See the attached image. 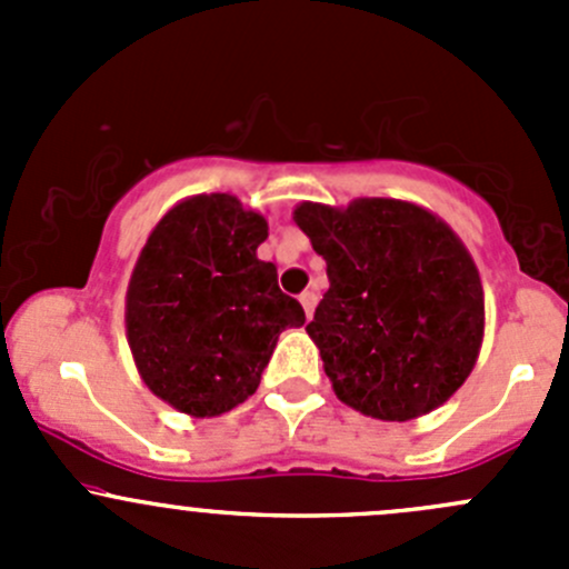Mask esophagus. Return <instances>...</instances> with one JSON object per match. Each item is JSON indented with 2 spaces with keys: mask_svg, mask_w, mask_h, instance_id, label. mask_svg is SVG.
<instances>
[{
  "mask_svg": "<svg viewBox=\"0 0 569 569\" xmlns=\"http://www.w3.org/2000/svg\"><path fill=\"white\" fill-rule=\"evenodd\" d=\"M300 302H302V308H306V317L311 319L313 317V308H317V295H313V291H302Z\"/></svg>",
  "mask_w": 569,
  "mask_h": 569,
  "instance_id": "34e87169",
  "label": "esophagus"
}]
</instances>
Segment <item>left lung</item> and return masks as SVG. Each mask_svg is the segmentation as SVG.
I'll list each match as a JSON object with an SVG mask.
<instances>
[{
    "label": "left lung",
    "instance_id": "1",
    "mask_svg": "<svg viewBox=\"0 0 569 569\" xmlns=\"http://www.w3.org/2000/svg\"><path fill=\"white\" fill-rule=\"evenodd\" d=\"M295 222L327 261L330 289L306 330L338 399L412 421L460 391L485 338V289L462 239L393 198L306 200Z\"/></svg>",
    "mask_w": 569,
    "mask_h": 569
}]
</instances>
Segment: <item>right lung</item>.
<instances>
[{
    "label": "right lung",
    "mask_w": 569,
    "mask_h": 569,
    "mask_svg": "<svg viewBox=\"0 0 569 569\" xmlns=\"http://www.w3.org/2000/svg\"><path fill=\"white\" fill-rule=\"evenodd\" d=\"M263 214L233 194H192L148 237L126 291V338L148 391L192 418L256 393L278 336L306 311L256 256Z\"/></svg>",
    "instance_id": "add662e5"
}]
</instances>
